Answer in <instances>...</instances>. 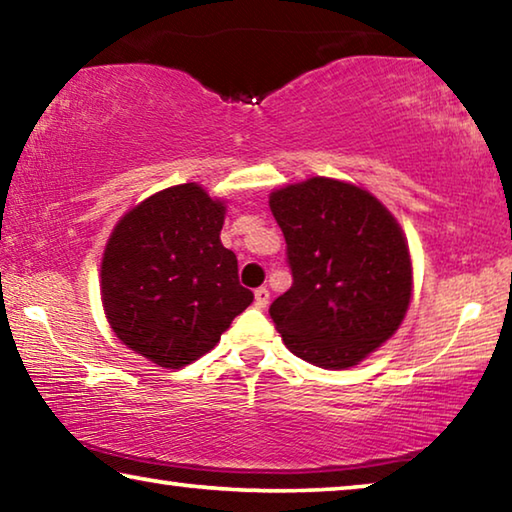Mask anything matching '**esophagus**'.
I'll use <instances>...</instances> for the list:
<instances>
[{"mask_svg":"<svg viewBox=\"0 0 512 512\" xmlns=\"http://www.w3.org/2000/svg\"><path fill=\"white\" fill-rule=\"evenodd\" d=\"M254 304L258 306V309H265V306L270 304V290H267L265 286L256 288L254 290Z\"/></svg>","mask_w":512,"mask_h":512,"instance_id":"34e87169","label":"esophagus"}]
</instances>
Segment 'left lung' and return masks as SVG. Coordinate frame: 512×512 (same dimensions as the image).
Here are the masks:
<instances>
[{
  "instance_id": "obj_1",
  "label": "left lung",
  "mask_w": 512,
  "mask_h": 512,
  "mask_svg": "<svg viewBox=\"0 0 512 512\" xmlns=\"http://www.w3.org/2000/svg\"><path fill=\"white\" fill-rule=\"evenodd\" d=\"M293 286L270 306L286 348L313 366H357L396 334L412 258L396 217L364 187L313 176L270 194Z\"/></svg>"
}]
</instances>
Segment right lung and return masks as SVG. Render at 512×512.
I'll list each match as a JSON object with an SVG mask.
<instances>
[{"label":"right lung","mask_w":512,"mask_h":512,"mask_svg":"<svg viewBox=\"0 0 512 512\" xmlns=\"http://www.w3.org/2000/svg\"><path fill=\"white\" fill-rule=\"evenodd\" d=\"M226 203L196 183L155 192L116 222L100 265L102 309L116 338L162 368H183L254 302L219 240Z\"/></svg>","instance_id":"add662e5"}]
</instances>
